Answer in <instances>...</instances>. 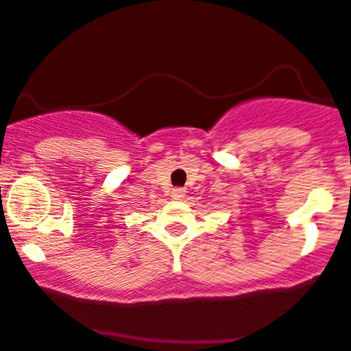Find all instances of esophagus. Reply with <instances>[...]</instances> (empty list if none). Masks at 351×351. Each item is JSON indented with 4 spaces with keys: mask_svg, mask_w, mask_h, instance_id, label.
<instances>
[{
    "mask_svg": "<svg viewBox=\"0 0 351 351\" xmlns=\"http://www.w3.org/2000/svg\"><path fill=\"white\" fill-rule=\"evenodd\" d=\"M185 195H186L185 189H173V192H171V197L175 200H183L185 199Z\"/></svg>",
    "mask_w": 351,
    "mask_h": 351,
    "instance_id": "obj_1",
    "label": "esophagus"
}]
</instances>
